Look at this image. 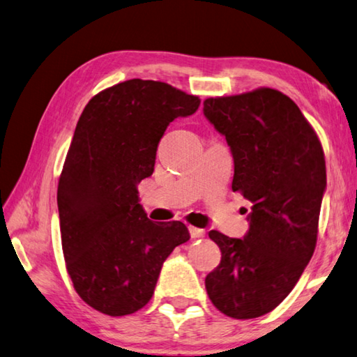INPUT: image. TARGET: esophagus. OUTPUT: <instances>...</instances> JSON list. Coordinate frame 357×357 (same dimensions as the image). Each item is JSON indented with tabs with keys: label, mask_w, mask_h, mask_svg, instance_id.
Returning <instances> with one entry per match:
<instances>
[{
	"label": "esophagus",
	"mask_w": 357,
	"mask_h": 357,
	"mask_svg": "<svg viewBox=\"0 0 357 357\" xmlns=\"http://www.w3.org/2000/svg\"><path fill=\"white\" fill-rule=\"evenodd\" d=\"M189 232H190V237H192V238L204 237V234H206V231H204V229L195 228V226H189Z\"/></svg>",
	"instance_id": "34e87169"
}]
</instances>
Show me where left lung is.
I'll use <instances>...</instances> for the list:
<instances>
[{"mask_svg": "<svg viewBox=\"0 0 357 357\" xmlns=\"http://www.w3.org/2000/svg\"><path fill=\"white\" fill-rule=\"evenodd\" d=\"M203 111L231 148L232 190L252 204L243 238L209 232L222 261L206 276V290L225 315L256 319L280 306L314 255L325 153L300 107L280 90L207 98Z\"/></svg>", "mask_w": 357, "mask_h": 357, "instance_id": "obj_1", "label": "left lung"}]
</instances>
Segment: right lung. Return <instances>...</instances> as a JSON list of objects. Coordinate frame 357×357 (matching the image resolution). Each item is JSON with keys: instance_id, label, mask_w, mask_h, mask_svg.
<instances>
[{"instance_id": "right-lung-1", "label": "right lung", "mask_w": 357, "mask_h": 357, "mask_svg": "<svg viewBox=\"0 0 357 357\" xmlns=\"http://www.w3.org/2000/svg\"><path fill=\"white\" fill-rule=\"evenodd\" d=\"M199 102L167 82L129 79L95 95L79 116L57 185L62 251L77 295L102 314L144 307L162 264L190 238L184 223L146 217L137 184L153 174L167 126Z\"/></svg>"}]
</instances>
